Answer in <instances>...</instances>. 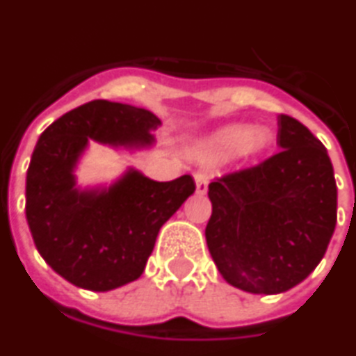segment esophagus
Segmentation results:
<instances>
[{
  "mask_svg": "<svg viewBox=\"0 0 356 356\" xmlns=\"http://www.w3.org/2000/svg\"><path fill=\"white\" fill-rule=\"evenodd\" d=\"M194 181H196V192H197V194H200V196L207 194V186H209L207 175H205V173H202V172L194 173Z\"/></svg>",
  "mask_w": 356,
  "mask_h": 356,
  "instance_id": "34e87169",
  "label": "esophagus"
}]
</instances>
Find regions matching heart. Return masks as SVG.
I'll return each instance as SVG.
<instances>
[{"mask_svg": "<svg viewBox=\"0 0 356 356\" xmlns=\"http://www.w3.org/2000/svg\"><path fill=\"white\" fill-rule=\"evenodd\" d=\"M270 145V136L261 127L229 124L216 130L202 143V156L213 162H220L232 156L252 159L261 154Z\"/></svg>", "mask_w": 356, "mask_h": 356, "instance_id": "obj_1", "label": "heart"}]
</instances>
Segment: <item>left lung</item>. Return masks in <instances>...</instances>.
<instances>
[{
	"mask_svg": "<svg viewBox=\"0 0 356 356\" xmlns=\"http://www.w3.org/2000/svg\"><path fill=\"white\" fill-rule=\"evenodd\" d=\"M280 153L209 184V252L227 284L276 295L305 280L336 227L334 170L305 124L278 115Z\"/></svg>",
	"mask_w": 356,
	"mask_h": 356,
	"instance_id": "1",
	"label": "left lung"
}]
</instances>
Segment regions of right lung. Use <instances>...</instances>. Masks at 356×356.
Returning a JSON list of instances; mask_svg holds the SVG:
<instances>
[{
    "instance_id": "add662e5",
    "label": "right lung",
    "mask_w": 356,
    "mask_h": 356,
    "mask_svg": "<svg viewBox=\"0 0 356 356\" xmlns=\"http://www.w3.org/2000/svg\"><path fill=\"white\" fill-rule=\"evenodd\" d=\"M160 119L143 108L91 100L40 134L26 177V218L37 250L59 276L89 291H110L142 276L164 226L196 183H159L130 168L108 188L76 186V164L89 140L149 147Z\"/></svg>"
}]
</instances>
